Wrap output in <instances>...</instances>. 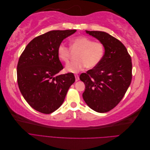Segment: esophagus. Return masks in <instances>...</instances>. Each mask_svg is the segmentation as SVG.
I'll return each mask as SVG.
<instances>
[{
  "instance_id": "obj_1",
  "label": "esophagus",
  "mask_w": 150,
  "mask_h": 150,
  "mask_svg": "<svg viewBox=\"0 0 150 150\" xmlns=\"http://www.w3.org/2000/svg\"><path fill=\"white\" fill-rule=\"evenodd\" d=\"M75 79H76V81H78L79 79V75L78 74H75Z\"/></svg>"
}]
</instances>
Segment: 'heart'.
I'll return each instance as SVG.
<instances>
[{
    "label": "heart",
    "instance_id": "1",
    "mask_svg": "<svg viewBox=\"0 0 150 150\" xmlns=\"http://www.w3.org/2000/svg\"><path fill=\"white\" fill-rule=\"evenodd\" d=\"M71 49L79 51L76 56L77 61L67 64L65 69L69 72L76 73L85 67L91 69L96 67L102 61L105 52L104 44L94 41L86 36H78L71 40ZM57 55L60 60L67 63L69 61L71 48L61 42L57 47Z\"/></svg>",
    "mask_w": 150,
    "mask_h": 150
}]
</instances>
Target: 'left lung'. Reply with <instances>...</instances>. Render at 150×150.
Masks as SVG:
<instances>
[{"label": "left lung", "mask_w": 150, "mask_h": 150, "mask_svg": "<svg viewBox=\"0 0 150 150\" xmlns=\"http://www.w3.org/2000/svg\"><path fill=\"white\" fill-rule=\"evenodd\" d=\"M86 32L104 44L105 52L96 67L80 75L85 84L83 97L94 111L106 112L119 104L131 84V58L124 44L113 36L102 31Z\"/></svg>", "instance_id": "1"}]
</instances>
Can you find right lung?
I'll return each mask as SVG.
<instances>
[{
  "instance_id": "add662e5",
  "label": "right lung",
  "mask_w": 150,
  "mask_h": 150,
  "mask_svg": "<svg viewBox=\"0 0 150 150\" xmlns=\"http://www.w3.org/2000/svg\"><path fill=\"white\" fill-rule=\"evenodd\" d=\"M74 30H51L33 39L22 52L17 66V83L29 105L44 114L55 111L74 83L73 73L57 75L63 68L57 47Z\"/></svg>"
}]
</instances>
